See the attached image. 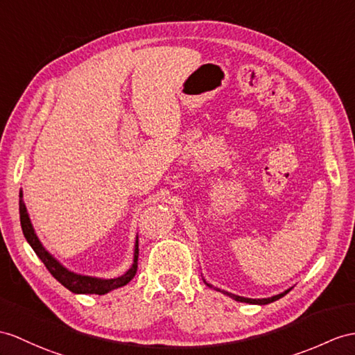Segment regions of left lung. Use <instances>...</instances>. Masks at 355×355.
Instances as JSON below:
<instances>
[{
  "label": "left lung",
  "instance_id": "8db88e82",
  "mask_svg": "<svg viewBox=\"0 0 355 355\" xmlns=\"http://www.w3.org/2000/svg\"><path fill=\"white\" fill-rule=\"evenodd\" d=\"M206 283V282H205ZM207 286L209 288H214L212 284H209V283H206ZM215 291H218V292H223L224 295H229L230 298H233L235 301H239V302H248V304H270V302H272V301H277L279 298H282V297H284L286 295V293L291 291V289H288V291H284V292H282V293H279V295H274V297H271V298H245V297H239V295H235V293H230V292H226V291H221V289H218V288H214Z\"/></svg>",
  "mask_w": 355,
  "mask_h": 355
}]
</instances>
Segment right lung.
Segmentation results:
<instances>
[{
    "mask_svg": "<svg viewBox=\"0 0 355 355\" xmlns=\"http://www.w3.org/2000/svg\"><path fill=\"white\" fill-rule=\"evenodd\" d=\"M19 217H21L24 236L27 239V243L31 245V248L34 250V253H36L40 261L45 263L46 270L53 274V277L62 283L63 286L67 288L71 292L96 293V295H103V293H107L112 289L125 286V284H128L134 279V275L137 272V266H138L137 263L138 262V239L135 241V248H134V263L123 275H120V277H116V279L90 277V275H81V274L69 271L67 268H64L62 263H60L57 259L53 254H49L45 250V247L42 245L36 232L33 229L27 207H25V203L22 200V189L19 191Z\"/></svg>",
    "mask_w": 355,
    "mask_h": 355,
    "instance_id": "add662e5",
    "label": "right lung"
}]
</instances>
